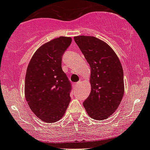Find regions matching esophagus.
I'll return each instance as SVG.
<instances>
[{
	"instance_id": "obj_1",
	"label": "esophagus",
	"mask_w": 150,
	"mask_h": 150,
	"mask_svg": "<svg viewBox=\"0 0 150 150\" xmlns=\"http://www.w3.org/2000/svg\"><path fill=\"white\" fill-rule=\"evenodd\" d=\"M80 84H81V81H78V82H76V83H74L73 85L74 86V87H77V86L79 85Z\"/></svg>"
}]
</instances>
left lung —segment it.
Instances as JSON below:
<instances>
[{"label":"left lung","mask_w":150,"mask_h":150,"mask_svg":"<svg viewBox=\"0 0 150 150\" xmlns=\"http://www.w3.org/2000/svg\"><path fill=\"white\" fill-rule=\"evenodd\" d=\"M74 38L91 70V92L83 103L84 109L93 119H107L117 109L123 97L122 64L115 51L105 41L88 35Z\"/></svg>","instance_id":"left-lung-1"}]
</instances>
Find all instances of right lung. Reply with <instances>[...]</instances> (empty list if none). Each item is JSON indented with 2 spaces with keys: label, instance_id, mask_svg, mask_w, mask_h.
Here are the masks:
<instances>
[{
  "label": "right lung",
  "instance_id": "add662e5",
  "mask_svg": "<svg viewBox=\"0 0 150 150\" xmlns=\"http://www.w3.org/2000/svg\"><path fill=\"white\" fill-rule=\"evenodd\" d=\"M60 36L35 51L27 69L25 96L31 111L45 122H55L64 115L71 100V83L62 70V56L71 43Z\"/></svg>",
  "mask_w": 150,
  "mask_h": 150
}]
</instances>
